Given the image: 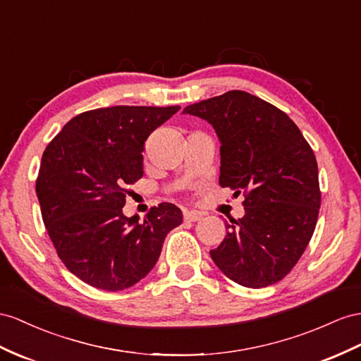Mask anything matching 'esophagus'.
<instances>
[{"label":"esophagus","mask_w":361,"mask_h":361,"mask_svg":"<svg viewBox=\"0 0 361 361\" xmlns=\"http://www.w3.org/2000/svg\"><path fill=\"white\" fill-rule=\"evenodd\" d=\"M201 218H202V215L200 214V212H195V210L184 212V219L186 221H193V223H195V221H200Z\"/></svg>","instance_id":"34e87169"}]
</instances>
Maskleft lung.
I'll use <instances>...</instances> for the list:
<instances>
[{
    "label": "left lung",
    "mask_w": 361,
    "mask_h": 361,
    "mask_svg": "<svg viewBox=\"0 0 361 361\" xmlns=\"http://www.w3.org/2000/svg\"><path fill=\"white\" fill-rule=\"evenodd\" d=\"M204 118L219 138V184L244 192L245 215L226 224L210 256L228 279L269 286L291 271L316 228L320 209L317 161L283 111L245 91L183 109Z\"/></svg>",
    "instance_id": "8db88e82"
}]
</instances>
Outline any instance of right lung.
<instances>
[{"instance_id":"1","label":"right lung","mask_w":361,"mask_h":361,"mask_svg":"<svg viewBox=\"0 0 361 361\" xmlns=\"http://www.w3.org/2000/svg\"><path fill=\"white\" fill-rule=\"evenodd\" d=\"M180 106H109L73 117L45 147L36 180L45 228L80 281L105 291L135 285L183 223L161 202L138 223L123 215L129 184L143 177L145 142Z\"/></svg>"}]
</instances>
